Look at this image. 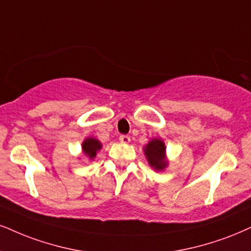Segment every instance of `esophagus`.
<instances>
[{"label":"esophagus","mask_w":251,"mask_h":251,"mask_svg":"<svg viewBox=\"0 0 251 251\" xmlns=\"http://www.w3.org/2000/svg\"><path fill=\"white\" fill-rule=\"evenodd\" d=\"M120 142L123 144H128L130 143V137L128 135H121L120 136Z\"/></svg>","instance_id":"1"}]
</instances>
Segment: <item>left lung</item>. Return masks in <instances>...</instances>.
<instances>
[{"label": "left lung", "mask_w": 251, "mask_h": 251, "mask_svg": "<svg viewBox=\"0 0 251 251\" xmlns=\"http://www.w3.org/2000/svg\"><path fill=\"white\" fill-rule=\"evenodd\" d=\"M144 152L150 166L156 170H164L168 165V162L165 160V145L163 141L152 140L145 147Z\"/></svg>", "instance_id": "obj_1"}]
</instances>
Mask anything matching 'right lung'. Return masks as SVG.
Masks as SVG:
<instances>
[{
	"instance_id": "obj_1",
	"label": "right lung",
	"mask_w": 251,
	"mask_h": 251,
	"mask_svg": "<svg viewBox=\"0 0 251 251\" xmlns=\"http://www.w3.org/2000/svg\"><path fill=\"white\" fill-rule=\"evenodd\" d=\"M101 149V143L95 138H87L82 143V150L83 153L86 156H88L89 158H93L97 154V151Z\"/></svg>"
}]
</instances>
